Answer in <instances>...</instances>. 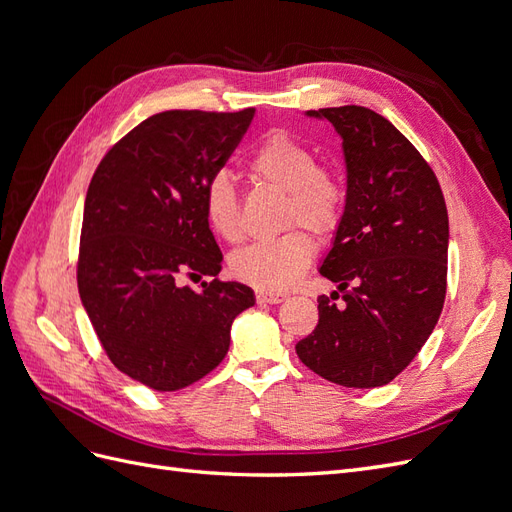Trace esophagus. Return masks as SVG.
I'll use <instances>...</instances> for the list:
<instances>
[{
	"instance_id": "34e87169",
	"label": "esophagus",
	"mask_w": 512,
	"mask_h": 512,
	"mask_svg": "<svg viewBox=\"0 0 512 512\" xmlns=\"http://www.w3.org/2000/svg\"><path fill=\"white\" fill-rule=\"evenodd\" d=\"M284 299H286V294H282V292L256 290V301H258V303H269V305H275V303H282Z\"/></svg>"
}]
</instances>
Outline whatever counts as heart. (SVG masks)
<instances>
[{
  "mask_svg": "<svg viewBox=\"0 0 512 512\" xmlns=\"http://www.w3.org/2000/svg\"><path fill=\"white\" fill-rule=\"evenodd\" d=\"M256 179L288 192L284 224H303L316 235H331L344 213V192L316 153L284 132H269L250 158ZM203 211L209 228L220 239L237 243L243 237L241 205L235 181L224 170L211 175L203 188ZM314 239L301 228L282 237L256 241L230 256L237 280L260 290H286L312 265Z\"/></svg>",
  "mask_w": 512,
  "mask_h": 512,
  "instance_id": "heart-1",
  "label": "heart"
}]
</instances>
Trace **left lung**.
<instances>
[{
	"label": "left lung",
	"instance_id": "1",
	"mask_svg": "<svg viewBox=\"0 0 512 512\" xmlns=\"http://www.w3.org/2000/svg\"><path fill=\"white\" fill-rule=\"evenodd\" d=\"M307 117L342 136L346 205L320 275L343 294L318 297V324L297 354L324 380L374 389L412 363L442 314L446 203L431 166L389 119L354 104Z\"/></svg>",
	"mask_w": 512,
	"mask_h": 512
}]
</instances>
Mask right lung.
I'll return each mask as SVG.
<instances>
[{
  "label": "right lung",
  "instance_id": "1",
  "mask_svg": "<svg viewBox=\"0 0 512 512\" xmlns=\"http://www.w3.org/2000/svg\"><path fill=\"white\" fill-rule=\"evenodd\" d=\"M254 119L164 111L106 153L89 183L76 280L111 363L156 391H179L222 363L230 327L254 290L220 282L222 252L205 220L203 188ZM183 274L212 277L198 291Z\"/></svg>",
  "mask_w": 512,
  "mask_h": 512
}]
</instances>
